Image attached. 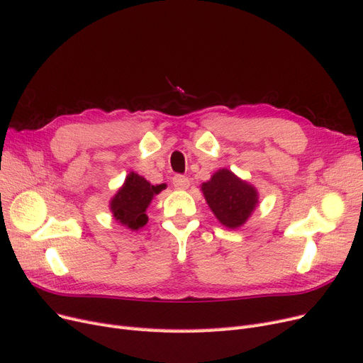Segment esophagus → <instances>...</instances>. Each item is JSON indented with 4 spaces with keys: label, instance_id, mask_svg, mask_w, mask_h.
<instances>
[{
    "label": "esophagus",
    "instance_id": "obj_1",
    "mask_svg": "<svg viewBox=\"0 0 363 363\" xmlns=\"http://www.w3.org/2000/svg\"><path fill=\"white\" fill-rule=\"evenodd\" d=\"M172 184H174L175 189L184 191V189L189 188V179L186 177V175L177 174V175H174V177H172Z\"/></svg>",
    "mask_w": 363,
    "mask_h": 363
}]
</instances>
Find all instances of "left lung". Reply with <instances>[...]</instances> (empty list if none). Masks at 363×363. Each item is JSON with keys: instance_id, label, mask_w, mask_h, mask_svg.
<instances>
[{"instance_id": "8db88e82", "label": "left lung", "mask_w": 363, "mask_h": 363, "mask_svg": "<svg viewBox=\"0 0 363 363\" xmlns=\"http://www.w3.org/2000/svg\"><path fill=\"white\" fill-rule=\"evenodd\" d=\"M201 189L219 223L228 228L242 225L257 204L256 189L228 169H219Z\"/></svg>"}]
</instances>
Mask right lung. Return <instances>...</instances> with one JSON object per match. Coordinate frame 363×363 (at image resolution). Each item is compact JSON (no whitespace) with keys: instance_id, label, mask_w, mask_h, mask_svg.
<instances>
[{"instance_id":"right-lung-1","label":"right lung","mask_w":363,"mask_h":363,"mask_svg":"<svg viewBox=\"0 0 363 363\" xmlns=\"http://www.w3.org/2000/svg\"><path fill=\"white\" fill-rule=\"evenodd\" d=\"M162 189H164V184L152 186L144 177L131 172L111 203L116 221L131 230L145 225L148 221L145 215L147 207L155 194H159Z\"/></svg>"}]
</instances>
